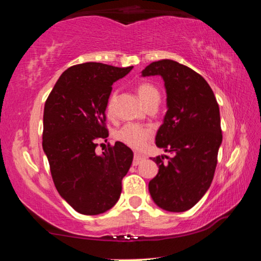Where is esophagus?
<instances>
[{
    "label": "esophagus",
    "mask_w": 261,
    "mask_h": 261,
    "mask_svg": "<svg viewBox=\"0 0 261 261\" xmlns=\"http://www.w3.org/2000/svg\"><path fill=\"white\" fill-rule=\"evenodd\" d=\"M144 160V156L143 155H140V154H138V153H136L135 154V158H134V162H132V165L134 166H138L139 163Z\"/></svg>",
    "instance_id": "1"
}]
</instances>
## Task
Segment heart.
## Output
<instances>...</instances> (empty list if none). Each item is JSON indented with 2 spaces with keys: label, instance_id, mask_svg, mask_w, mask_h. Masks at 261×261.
Here are the masks:
<instances>
[{
  "label": "heart",
  "instance_id": "obj_1",
  "mask_svg": "<svg viewBox=\"0 0 261 261\" xmlns=\"http://www.w3.org/2000/svg\"><path fill=\"white\" fill-rule=\"evenodd\" d=\"M136 91H137V94L139 96V99L141 100V102L144 105H147L149 101L153 99L160 98L159 91L149 83L138 84ZM115 100H116V93L113 92L107 101V106H106V113H107L108 116H112L114 113ZM152 135H153L152 127L129 123V124L123 125L116 132H115V138H116V140L121 141L122 144L126 145V146L139 149L145 146V144L149 140Z\"/></svg>",
  "mask_w": 261,
  "mask_h": 261
}]
</instances>
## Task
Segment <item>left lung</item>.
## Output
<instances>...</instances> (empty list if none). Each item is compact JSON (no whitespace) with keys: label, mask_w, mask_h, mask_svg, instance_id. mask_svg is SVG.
<instances>
[{"label":"left lung","mask_w":261,"mask_h":261,"mask_svg":"<svg viewBox=\"0 0 261 261\" xmlns=\"http://www.w3.org/2000/svg\"><path fill=\"white\" fill-rule=\"evenodd\" d=\"M141 76H161L167 93V113L155 137L158 147L173 158L152 160L159 173L149 180L153 201L168 212H184L210 189L222 143L220 109L204 78L173 60L147 65Z\"/></svg>","instance_id":"left-lung-1"}]
</instances>
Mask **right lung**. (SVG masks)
<instances>
[{
  "instance_id": "right-lung-1",
  "label": "right lung",
  "mask_w": 261,
  "mask_h": 261,
  "mask_svg": "<svg viewBox=\"0 0 261 261\" xmlns=\"http://www.w3.org/2000/svg\"><path fill=\"white\" fill-rule=\"evenodd\" d=\"M132 68L73 65L61 74L45 103L42 148L51 177L60 196L81 214L105 213L120 199L134 153L121 141L101 155L95 148L108 137L106 106L112 85Z\"/></svg>"
}]
</instances>
